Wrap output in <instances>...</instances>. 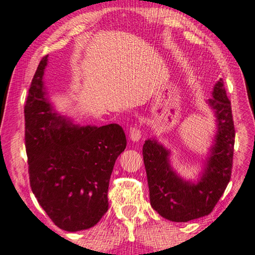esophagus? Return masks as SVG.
I'll use <instances>...</instances> for the list:
<instances>
[{
  "instance_id": "esophagus-1",
  "label": "esophagus",
  "mask_w": 255,
  "mask_h": 255,
  "mask_svg": "<svg viewBox=\"0 0 255 255\" xmlns=\"http://www.w3.org/2000/svg\"><path fill=\"white\" fill-rule=\"evenodd\" d=\"M128 136L132 141H139L141 138V130L136 127V125H133V127L130 128V133H128Z\"/></svg>"
}]
</instances>
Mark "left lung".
<instances>
[{
  "instance_id": "1",
  "label": "left lung",
  "mask_w": 255,
  "mask_h": 255,
  "mask_svg": "<svg viewBox=\"0 0 255 255\" xmlns=\"http://www.w3.org/2000/svg\"><path fill=\"white\" fill-rule=\"evenodd\" d=\"M209 104L217 116L218 133L204 174L197 183L187 182L175 174L168 163V151L155 140L148 139L143 144L150 204L170 221L187 222L210 214L232 177L235 127L222 78L214 85Z\"/></svg>"
}]
</instances>
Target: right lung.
I'll list each match as a JSON object with an SVG mask.
<instances>
[{
	"label": "right lung",
	"mask_w": 255,
	"mask_h": 255,
	"mask_svg": "<svg viewBox=\"0 0 255 255\" xmlns=\"http://www.w3.org/2000/svg\"><path fill=\"white\" fill-rule=\"evenodd\" d=\"M48 56L35 72L25 105V143L33 194L66 232L96 226L108 211L115 160L127 147L119 124L78 127L51 111L43 90Z\"/></svg>",
	"instance_id": "obj_1"
}]
</instances>
